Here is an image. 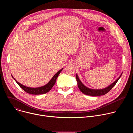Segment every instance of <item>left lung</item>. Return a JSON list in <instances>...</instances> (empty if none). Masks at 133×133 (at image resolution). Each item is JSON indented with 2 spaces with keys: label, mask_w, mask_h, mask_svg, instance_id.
Here are the masks:
<instances>
[{
  "label": "left lung",
  "mask_w": 133,
  "mask_h": 133,
  "mask_svg": "<svg viewBox=\"0 0 133 133\" xmlns=\"http://www.w3.org/2000/svg\"><path fill=\"white\" fill-rule=\"evenodd\" d=\"M122 74L121 75L119 78L114 82L112 84H111L110 86L107 87V88H105L104 89H92L88 88L86 87L85 86L83 85V84L81 82L80 79H79L78 75L76 74V79L77 82V85L78 86V88H79L80 90L84 94L87 95L91 96H102V95H104L106 94L112 88V87L114 86L120 77H121Z\"/></svg>",
  "instance_id": "left-lung-1"
}]
</instances>
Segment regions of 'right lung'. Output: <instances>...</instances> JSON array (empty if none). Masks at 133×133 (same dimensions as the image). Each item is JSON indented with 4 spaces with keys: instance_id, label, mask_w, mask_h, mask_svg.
<instances>
[{
    "instance_id": "obj_1",
    "label": "right lung",
    "mask_w": 133,
    "mask_h": 133,
    "mask_svg": "<svg viewBox=\"0 0 133 133\" xmlns=\"http://www.w3.org/2000/svg\"><path fill=\"white\" fill-rule=\"evenodd\" d=\"M62 70H63V69H61L60 70H59L52 77V78L51 79V80L48 84H47L46 85L41 87H38V88L28 87L23 85L22 84H20L19 83H18L15 78H14V79H15V81L16 82V83L18 84V85L19 86L25 91H26V92H27L28 94H32V95H39V94H46L47 92H48L54 86V85H55V84L56 83V79L57 78L59 74H60V72L62 71ZM12 78H14V77H12Z\"/></svg>"
}]
</instances>
